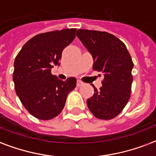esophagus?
<instances>
[{
	"label": "esophagus",
	"instance_id": "esophagus-1",
	"mask_svg": "<svg viewBox=\"0 0 156 156\" xmlns=\"http://www.w3.org/2000/svg\"><path fill=\"white\" fill-rule=\"evenodd\" d=\"M83 84V82H82V81H80V80L77 81V86H78V87L82 86Z\"/></svg>",
	"mask_w": 156,
	"mask_h": 156
}]
</instances>
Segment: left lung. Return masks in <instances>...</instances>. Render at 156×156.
<instances>
[{"instance_id":"1","label":"left lung","mask_w":156,"mask_h":156,"mask_svg":"<svg viewBox=\"0 0 156 156\" xmlns=\"http://www.w3.org/2000/svg\"><path fill=\"white\" fill-rule=\"evenodd\" d=\"M77 36L92 55L93 69L104 75L99 91L92 85L95 92L87 101V107L97 119H114L130 98L132 57L125 44L109 33L78 29Z\"/></svg>"}]
</instances>
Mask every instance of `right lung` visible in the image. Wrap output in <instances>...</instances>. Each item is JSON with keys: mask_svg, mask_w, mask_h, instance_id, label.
<instances>
[{"mask_svg": "<svg viewBox=\"0 0 156 156\" xmlns=\"http://www.w3.org/2000/svg\"><path fill=\"white\" fill-rule=\"evenodd\" d=\"M76 28L37 34L28 40L15 59L13 80L17 96L25 109L39 119L59 115L68 94L76 87L75 78L59 80L51 74L59 65L63 50L75 38Z\"/></svg>", "mask_w": 156, "mask_h": 156, "instance_id": "obj_1", "label": "right lung"}]
</instances>
